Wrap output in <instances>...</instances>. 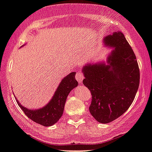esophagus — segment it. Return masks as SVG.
Masks as SVG:
<instances>
[{"label": "esophagus", "mask_w": 152, "mask_h": 152, "mask_svg": "<svg viewBox=\"0 0 152 152\" xmlns=\"http://www.w3.org/2000/svg\"><path fill=\"white\" fill-rule=\"evenodd\" d=\"M75 77H76L77 80L78 82H79V83H82L83 80L84 79V75H83V73L77 72L76 74Z\"/></svg>", "instance_id": "1"}]
</instances>
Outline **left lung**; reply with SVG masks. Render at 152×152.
Listing matches in <instances>:
<instances>
[{
    "label": "left lung",
    "mask_w": 152,
    "mask_h": 152,
    "mask_svg": "<svg viewBox=\"0 0 152 152\" xmlns=\"http://www.w3.org/2000/svg\"><path fill=\"white\" fill-rule=\"evenodd\" d=\"M106 45L115 48L108 65L88 64L83 69V83L91 91L89 112L101 124L121 117L132 105L140 84L136 56L122 32L105 37Z\"/></svg>",
    "instance_id": "8db88e82"
}]
</instances>
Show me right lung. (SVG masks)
I'll use <instances>...</instances> for the list:
<instances>
[{
	"mask_svg": "<svg viewBox=\"0 0 152 152\" xmlns=\"http://www.w3.org/2000/svg\"><path fill=\"white\" fill-rule=\"evenodd\" d=\"M75 72H72L62 80L52 100L42 109L32 110L21 106L17 100L20 109L29 119L43 126H50L56 124L62 117L67 96L72 89L78 85L75 80Z\"/></svg>",
	"mask_w": 152,
	"mask_h": 152,
	"instance_id": "add662e5",
	"label": "right lung"
}]
</instances>
